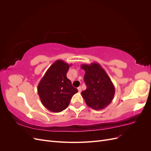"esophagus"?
Instances as JSON below:
<instances>
[{
	"label": "esophagus",
	"instance_id": "1",
	"mask_svg": "<svg viewBox=\"0 0 151 151\" xmlns=\"http://www.w3.org/2000/svg\"><path fill=\"white\" fill-rule=\"evenodd\" d=\"M77 89H78V91H79V93H81V91H82V88H81V86H80V87H79V88H77Z\"/></svg>",
	"mask_w": 151,
	"mask_h": 151
}]
</instances>
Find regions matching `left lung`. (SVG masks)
Masks as SVG:
<instances>
[{"label":"left lung","instance_id":"left-lung-1","mask_svg":"<svg viewBox=\"0 0 151 151\" xmlns=\"http://www.w3.org/2000/svg\"><path fill=\"white\" fill-rule=\"evenodd\" d=\"M85 70L84 80L87 86L81 95L88 106L96 110L103 109L111 103L115 89L111 79L98 63L82 64Z\"/></svg>","mask_w":151,"mask_h":151}]
</instances>
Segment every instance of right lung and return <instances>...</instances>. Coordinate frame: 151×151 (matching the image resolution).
I'll list each match as a JSON object with an SVG mask.
<instances>
[{"label":"right lung","instance_id":"add662e5","mask_svg":"<svg viewBox=\"0 0 151 151\" xmlns=\"http://www.w3.org/2000/svg\"><path fill=\"white\" fill-rule=\"evenodd\" d=\"M72 64L57 60L45 72L38 85V94L43 106L50 111L59 113L66 109L78 90L72 86L67 72Z\"/></svg>","mask_w":151,"mask_h":151}]
</instances>
